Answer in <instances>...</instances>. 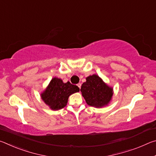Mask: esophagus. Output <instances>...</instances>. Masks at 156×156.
<instances>
[{"mask_svg": "<svg viewBox=\"0 0 156 156\" xmlns=\"http://www.w3.org/2000/svg\"><path fill=\"white\" fill-rule=\"evenodd\" d=\"M77 86H78V87H79V88H80V89L81 88V84H80V83H78V84H77Z\"/></svg>", "mask_w": 156, "mask_h": 156, "instance_id": "1", "label": "esophagus"}]
</instances>
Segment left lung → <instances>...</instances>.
Here are the masks:
<instances>
[{"mask_svg":"<svg viewBox=\"0 0 156 156\" xmlns=\"http://www.w3.org/2000/svg\"><path fill=\"white\" fill-rule=\"evenodd\" d=\"M80 91L87 104L98 108L109 104L113 94V88L108 86L96 74L86 78L85 83L82 84Z\"/></svg>","mask_w":156,"mask_h":156,"instance_id":"8db88e82","label":"left lung"}]
</instances>
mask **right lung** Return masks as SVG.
<instances>
[{
  "mask_svg": "<svg viewBox=\"0 0 156 156\" xmlns=\"http://www.w3.org/2000/svg\"><path fill=\"white\" fill-rule=\"evenodd\" d=\"M78 86L71 84L69 82L63 83L61 79L54 78L50 81L45 90L41 94V98L44 103L52 110H59L64 108L67 104L70 95L78 92Z\"/></svg>",
  "mask_w": 156,
  "mask_h": 156,
  "instance_id": "1",
  "label": "right lung"
}]
</instances>
